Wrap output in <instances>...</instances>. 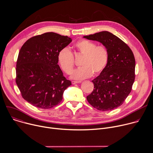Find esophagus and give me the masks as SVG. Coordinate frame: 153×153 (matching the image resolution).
I'll return each mask as SVG.
<instances>
[{"instance_id":"1","label":"esophagus","mask_w":153,"mask_h":153,"mask_svg":"<svg viewBox=\"0 0 153 153\" xmlns=\"http://www.w3.org/2000/svg\"><path fill=\"white\" fill-rule=\"evenodd\" d=\"M80 81H72V82H71V83H72L73 85H74V84H76V83H80Z\"/></svg>"}]
</instances>
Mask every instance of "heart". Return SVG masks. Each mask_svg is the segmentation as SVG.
Returning a JSON list of instances; mask_svg holds the SVG:
<instances>
[{"instance_id":"heart-1","label":"heart","mask_w":153,"mask_h":153,"mask_svg":"<svg viewBox=\"0 0 153 153\" xmlns=\"http://www.w3.org/2000/svg\"><path fill=\"white\" fill-rule=\"evenodd\" d=\"M74 48L76 53L83 56L80 68L73 71L71 78L83 80L100 74L106 68L109 60V52L106 47L97 45L94 42L82 39L77 42ZM57 62L64 73L70 74L74 67V56L68 48L61 49L57 54Z\"/></svg>"}]
</instances>
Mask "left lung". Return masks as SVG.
<instances>
[{"instance_id":"left-lung-1","label":"left lung","mask_w":153,"mask_h":153,"mask_svg":"<svg viewBox=\"0 0 153 153\" xmlns=\"http://www.w3.org/2000/svg\"><path fill=\"white\" fill-rule=\"evenodd\" d=\"M83 37L100 42L109 52L106 67L92 80L94 90L86 99L98 110L111 111L122 105L131 91L135 79L133 53L123 41L108 31Z\"/></svg>"}]
</instances>
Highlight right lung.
Instances as JSON below:
<instances>
[{
    "label": "right lung",
    "mask_w": 153,
    "mask_h": 153,
    "mask_svg": "<svg viewBox=\"0 0 153 153\" xmlns=\"http://www.w3.org/2000/svg\"><path fill=\"white\" fill-rule=\"evenodd\" d=\"M68 36L49 32L25 42L16 63V82L22 97L33 106L49 109L62 100L71 85L57 64L59 51L71 42Z\"/></svg>",
    "instance_id": "1"
}]
</instances>
